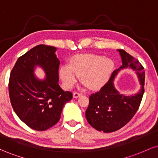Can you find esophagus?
<instances>
[{"label": "esophagus", "mask_w": 158, "mask_h": 158, "mask_svg": "<svg viewBox=\"0 0 158 158\" xmlns=\"http://www.w3.org/2000/svg\"><path fill=\"white\" fill-rule=\"evenodd\" d=\"M80 96H81V94L78 93V92H74V93L73 94V98H78V97H80Z\"/></svg>", "instance_id": "obj_1"}]
</instances>
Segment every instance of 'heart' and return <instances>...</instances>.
<instances>
[{
  "mask_svg": "<svg viewBox=\"0 0 158 158\" xmlns=\"http://www.w3.org/2000/svg\"><path fill=\"white\" fill-rule=\"evenodd\" d=\"M114 69V63L110 59L97 54H80L72 58L70 65L61 67L59 77L67 88H71L81 77L89 89L96 90L106 85Z\"/></svg>",
  "mask_w": 158,
  "mask_h": 158,
  "instance_id": "b5f03b06",
  "label": "heart"
}]
</instances>
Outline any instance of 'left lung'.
<instances>
[{"label":"left lung","mask_w":158,"mask_h":158,"mask_svg":"<svg viewBox=\"0 0 158 158\" xmlns=\"http://www.w3.org/2000/svg\"><path fill=\"white\" fill-rule=\"evenodd\" d=\"M122 59V66L114 70L109 81L99 91L91 94L85 117L96 130L109 133L119 130L131 120L138 109L144 94L145 71L139 61L123 50H117ZM131 69L135 72L141 85L137 93L130 95L120 94L113 81L119 71Z\"/></svg>","instance_id":"obj_1"}]
</instances>
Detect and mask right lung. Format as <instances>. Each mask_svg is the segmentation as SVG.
Returning a JSON list of instances; mask_svg holds the SVG:
<instances>
[{"mask_svg":"<svg viewBox=\"0 0 158 158\" xmlns=\"http://www.w3.org/2000/svg\"><path fill=\"white\" fill-rule=\"evenodd\" d=\"M56 48L40 44L19 58L10 73L9 94L13 110L22 122L36 130L45 131L59 121L65 103L73 95L59 85L60 61ZM37 67L45 74L39 79Z\"/></svg>","mask_w":158,"mask_h":158,"instance_id":"right-lung-1","label":"right lung"}]
</instances>
